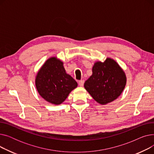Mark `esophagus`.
I'll list each match as a JSON object with an SVG mask.
<instances>
[{
  "label": "esophagus",
  "mask_w": 154,
  "mask_h": 154,
  "mask_svg": "<svg viewBox=\"0 0 154 154\" xmlns=\"http://www.w3.org/2000/svg\"><path fill=\"white\" fill-rule=\"evenodd\" d=\"M84 84V80H80L79 81V85L80 86V87H82Z\"/></svg>",
  "instance_id": "obj_1"
}]
</instances>
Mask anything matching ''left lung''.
Returning <instances> with one entry per match:
<instances>
[{"label":"left lung","mask_w":154,"mask_h":154,"mask_svg":"<svg viewBox=\"0 0 154 154\" xmlns=\"http://www.w3.org/2000/svg\"><path fill=\"white\" fill-rule=\"evenodd\" d=\"M126 76L119 65L110 58L97 62L92 75L84 83V87L93 99L104 105L116 100L124 91Z\"/></svg>","instance_id":"left-lung-1"}]
</instances>
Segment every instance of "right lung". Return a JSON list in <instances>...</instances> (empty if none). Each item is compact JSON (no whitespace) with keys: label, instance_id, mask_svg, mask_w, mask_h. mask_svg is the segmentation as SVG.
Segmentation results:
<instances>
[{"label":"right lung","instance_id":"1","mask_svg":"<svg viewBox=\"0 0 154 154\" xmlns=\"http://www.w3.org/2000/svg\"><path fill=\"white\" fill-rule=\"evenodd\" d=\"M35 86L40 96L46 101L59 105L77 87V83L70 75L66 74L61 60L56 57H51L38 72Z\"/></svg>","mask_w":154,"mask_h":154}]
</instances>
